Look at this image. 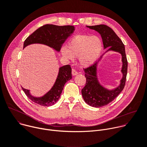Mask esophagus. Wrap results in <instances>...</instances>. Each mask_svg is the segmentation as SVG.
Instances as JSON below:
<instances>
[{
	"mask_svg": "<svg viewBox=\"0 0 147 147\" xmlns=\"http://www.w3.org/2000/svg\"><path fill=\"white\" fill-rule=\"evenodd\" d=\"M71 73H72V75L74 76H76L78 74V73L76 71V70L75 69H72V71H71Z\"/></svg>",
	"mask_w": 147,
	"mask_h": 147,
	"instance_id": "esophagus-1",
	"label": "esophagus"
}]
</instances>
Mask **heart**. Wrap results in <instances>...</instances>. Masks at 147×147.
Segmentation results:
<instances>
[{
	"mask_svg": "<svg viewBox=\"0 0 147 147\" xmlns=\"http://www.w3.org/2000/svg\"><path fill=\"white\" fill-rule=\"evenodd\" d=\"M102 48V40L98 36L78 35L68 42L66 48H62L61 52L63 56L69 60L79 57L80 64L87 67L96 61Z\"/></svg>",
	"mask_w": 147,
	"mask_h": 147,
	"instance_id": "heart-1",
	"label": "heart"
}]
</instances>
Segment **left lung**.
<instances>
[{
  "label": "left lung",
  "instance_id": "obj_1",
  "mask_svg": "<svg viewBox=\"0 0 147 147\" xmlns=\"http://www.w3.org/2000/svg\"><path fill=\"white\" fill-rule=\"evenodd\" d=\"M86 27L97 31L100 35L104 49L108 48L105 53L109 51H113L118 52L121 55L122 67L121 72L123 76L120 80L119 86L114 89L109 90L100 84L97 76L99 62H96L92 66L84 69L86 78V84L81 90L82 98L89 105L95 108H99L111 103L123 90L126 80L128 63L124 45L112 28L103 24ZM102 56L100 57L99 61Z\"/></svg>",
  "mask_w": 147,
  "mask_h": 147
}]
</instances>
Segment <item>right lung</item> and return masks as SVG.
I'll use <instances>...</instances> for the list:
<instances>
[{
	"label": "right lung",
	"instance_id": "obj_1",
	"mask_svg": "<svg viewBox=\"0 0 147 147\" xmlns=\"http://www.w3.org/2000/svg\"><path fill=\"white\" fill-rule=\"evenodd\" d=\"M74 30L75 27L73 26L46 24L37 29L25 40L23 49L31 44H39L48 46L59 52L63 44ZM71 78V68L70 65H65L59 68L53 86L43 96H34L31 94L30 90L22 87L26 95L32 102L42 106L50 107L59 100L66 82Z\"/></svg>",
	"mask_w": 147,
	"mask_h": 147
}]
</instances>
